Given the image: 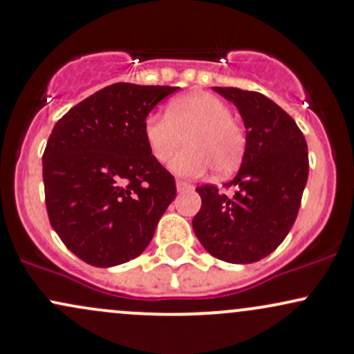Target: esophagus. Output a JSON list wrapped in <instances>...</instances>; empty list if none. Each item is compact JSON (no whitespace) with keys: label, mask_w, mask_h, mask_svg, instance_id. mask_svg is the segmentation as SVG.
<instances>
[{"label":"esophagus","mask_w":354,"mask_h":354,"mask_svg":"<svg viewBox=\"0 0 354 354\" xmlns=\"http://www.w3.org/2000/svg\"><path fill=\"white\" fill-rule=\"evenodd\" d=\"M176 185H177L178 192H184V191H189V189H192V185L187 184V182H184V180H177Z\"/></svg>","instance_id":"34e87169"}]
</instances>
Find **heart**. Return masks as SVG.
Returning a JSON list of instances; mask_svg holds the SVG:
<instances>
[{
	"label": "heart",
	"instance_id": "heart-1",
	"mask_svg": "<svg viewBox=\"0 0 354 354\" xmlns=\"http://www.w3.org/2000/svg\"><path fill=\"white\" fill-rule=\"evenodd\" d=\"M143 136L158 163L172 160L185 138L187 148L170 165L182 177H201L211 167L219 176L231 174L246 148L245 131L230 104L211 93H189L170 102L165 116L148 115Z\"/></svg>",
	"mask_w": 354,
	"mask_h": 354
}]
</instances>
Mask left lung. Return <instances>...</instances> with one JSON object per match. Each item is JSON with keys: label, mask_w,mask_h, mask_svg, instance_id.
Wrapping results in <instances>:
<instances>
[{"label": "left lung", "mask_w": 354, "mask_h": 354, "mask_svg": "<svg viewBox=\"0 0 354 354\" xmlns=\"http://www.w3.org/2000/svg\"><path fill=\"white\" fill-rule=\"evenodd\" d=\"M233 102L246 130V148L236 177L196 191L203 206L192 227L201 245L227 263H253L270 254L295 223L309 176L302 131L287 113L260 93L214 87Z\"/></svg>", "instance_id": "8db88e82"}]
</instances>
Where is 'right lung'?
<instances>
[{
    "mask_svg": "<svg viewBox=\"0 0 354 354\" xmlns=\"http://www.w3.org/2000/svg\"><path fill=\"white\" fill-rule=\"evenodd\" d=\"M178 87L118 82L69 109L54 127L44 163L52 227L75 257L115 267L145 252L176 199V180L148 150V113Z\"/></svg>",
    "mask_w": 354,
    "mask_h": 354,
    "instance_id": "obj_1",
    "label": "right lung"
}]
</instances>
